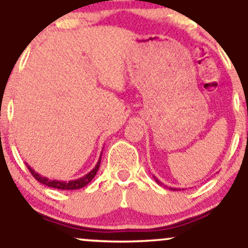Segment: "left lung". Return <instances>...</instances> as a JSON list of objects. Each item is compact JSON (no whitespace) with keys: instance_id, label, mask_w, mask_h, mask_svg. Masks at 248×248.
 Instances as JSON below:
<instances>
[{"instance_id":"obj_1","label":"left lung","mask_w":248,"mask_h":248,"mask_svg":"<svg viewBox=\"0 0 248 248\" xmlns=\"http://www.w3.org/2000/svg\"><path fill=\"white\" fill-rule=\"evenodd\" d=\"M154 177H155V176H154ZM155 180H156V182H157V184H158V185H162V182L159 181L158 179H156V177H155ZM170 189H174V191H179V188H170Z\"/></svg>"}]
</instances>
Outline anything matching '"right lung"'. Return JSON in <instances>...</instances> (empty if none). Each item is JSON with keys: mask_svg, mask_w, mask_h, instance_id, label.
Here are the masks:
<instances>
[{"mask_svg": "<svg viewBox=\"0 0 248 248\" xmlns=\"http://www.w3.org/2000/svg\"><path fill=\"white\" fill-rule=\"evenodd\" d=\"M102 154H103V151L101 152V156H99L98 162H97V164L94 166V168L92 169L91 171L87 172V174L84 175V176L79 177V179L71 180V181H61V180L47 179V177L43 176V175H41V174H38V172L34 171L33 169H32L27 163H26V166H27V168H29L30 172L33 175L34 179H36L38 182H41V184L46 185V186H47V187H51V188H57V189H79V188H82V187L86 186L89 182H91L92 179L94 177V175L97 174V171H98V169H99V164H101Z\"/></svg>", "mask_w": 248, "mask_h": 248, "instance_id": "right-lung-1", "label": "right lung"}]
</instances>
